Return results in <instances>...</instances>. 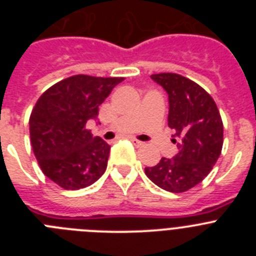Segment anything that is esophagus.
Segmentation results:
<instances>
[{"instance_id": "obj_1", "label": "esophagus", "mask_w": 256, "mask_h": 256, "mask_svg": "<svg viewBox=\"0 0 256 256\" xmlns=\"http://www.w3.org/2000/svg\"><path fill=\"white\" fill-rule=\"evenodd\" d=\"M130 141H132V144H134V146H137V148H142V146H144V142H142V141H138V140H136V138H130Z\"/></svg>"}]
</instances>
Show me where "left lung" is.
Here are the masks:
<instances>
[{
	"label": "left lung",
	"instance_id": "8db88e82",
	"mask_svg": "<svg viewBox=\"0 0 256 256\" xmlns=\"http://www.w3.org/2000/svg\"><path fill=\"white\" fill-rule=\"evenodd\" d=\"M151 79L168 94V126L176 130L178 152L144 168L148 180L165 191L180 194L195 187L216 164L223 146V123L212 97L191 79L174 73Z\"/></svg>",
	"mask_w": 256,
	"mask_h": 256
}]
</instances>
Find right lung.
Segmentation results:
<instances>
[{
	"label": "right lung",
	"instance_id": "1",
	"mask_svg": "<svg viewBox=\"0 0 256 256\" xmlns=\"http://www.w3.org/2000/svg\"><path fill=\"white\" fill-rule=\"evenodd\" d=\"M124 78L79 74L62 79L38 98L29 119L30 142L46 177L65 190L91 186L105 173L110 146L86 128Z\"/></svg>",
	"mask_w": 256,
	"mask_h": 256
}]
</instances>
